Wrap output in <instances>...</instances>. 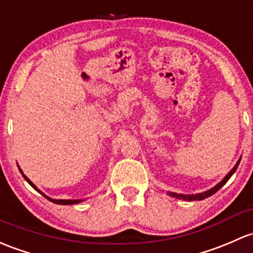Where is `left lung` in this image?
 <instances>
[{"mask_svg": "<svg viewBox=\"0 0 253 253\" xmlns=\"http://www.w3.org/2000/svg\"><path fill=\"white\" fill-rule=\"evenodd\" d=\"M240 160H241V158L239 159L238 162H236V165H235V166L233 167L232 171H230L229 173H228L227 175H225V177L223 178V179L220 180V182L218 183L217 185H214V187H213V188H211V189H210V190L204 191V193L194 194V195H184V194H175V193H171V191H169V196H172V198L183 199V200H188V201H199V200H204V199L209 198V196L213 195L214 193H217V191L219 190L220 188H222L223 185H224L225 183L228 182V180H229V178L232 177V175L234 174V172H235V171H236V169H238L239 164H240Z\"/></svg>", "mask_w": 253, "mask_h": 253, "instance_id": "1", "label": "left lung"}]
</instances>
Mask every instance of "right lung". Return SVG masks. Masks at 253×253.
Returning a JSON list of instances; mask_svg holds the SVG:
<instances>
[{
  "mask_svg": "<svg viewBox=\"0 0 253 253\" xmlns=\"http://www.w3.org/2000/svg\"><path fill=\"white\" fill-rule=\"evenodd\" d=\"M19 171H20V173H21V174H23L24 179H25V180H26V182H28V183H29V184H30V185H31V187H33V188H34V189H35V190H37V191H39V193H40V194H42V195H43V196H44V198H46V199H48V200L50 201V203H53V204H58V205H75V204H79V203H81V201H84V200H57V199H52V198H48V196H47V195H46V194H43V193H42V191H41V190H39V189H37V187H36V185H35V184H34V183H33V182H31V180H30V179H29V178H28V177H26V175H25V174H24V173H23V171H21V169H19Z\"/></svg>",
  "mask_w": 253,
  "mask_h": 253,
  "instance_id": "add662e5",
  "label": "right lung"
}]
</instances>
